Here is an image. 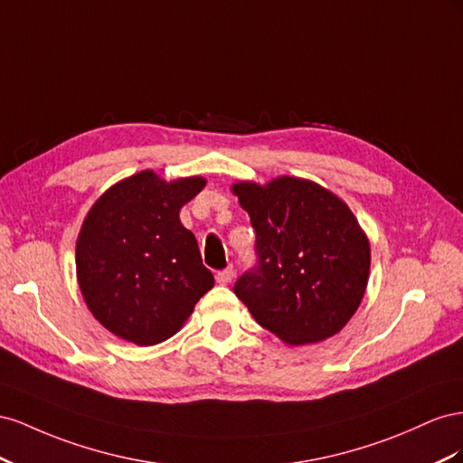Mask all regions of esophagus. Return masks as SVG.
<instances>
[{
    "label": "esophagus",
    "instance_id": "1",
    "mask_svg": "<svg viewBox=\"0 0 463 463\" xmlns=\"http://www.w3.org/2000/svg\"><path fill=\"white\" fill-rule=\"evenodd\" d=\"M232 277H234V271H232V268H229V269L219 271L215 275V279L219 285H229V283H232Z\"/></svg>",
    "mask_w": 463,
    "mask_h": 463
}]
</instances>
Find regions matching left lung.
I'll return each mask as SVG.
<instances>
[{
	"label": "left lung",
	"mask_w": 463,
	"mask_h": 463,
	"mask_svg": "<svg viewBox=\"0 0 463 463\" xmlns=\"http://www.w3.org/2000/svg\"><path fill=\"white\" fill-rule=\"evenodd\" d=\"M260 258L234 285L254 320L287 345L339 334L361 307L371 242L349 205L312 180L277 176L236 182Z\"/></svg>",
	"instance_id": "left-lung-1"
}]
</instances>
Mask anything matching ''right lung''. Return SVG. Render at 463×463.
<instances>
[{"label": "right lung", "mask_w": 463, "mask_h": 463, "mask_svg": "<svg viewBox=\"0 0 463 463\" xmlns=\"http://www.w3.org/2000/svg\"><path fill=\"white\" fill-rule=\"evenodd\" d=\"M203 176L166 182L141 170L92 203L75 246L77 283L90 314L110 334L147 347L173 337L215 279L180 209Z\"/></svg>", "instance_id": "1"}]
</instances>
